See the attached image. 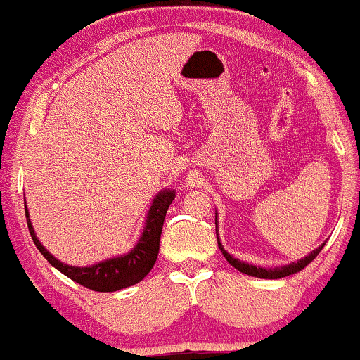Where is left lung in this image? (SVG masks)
Wrapping results in <instances>:
<instances>
[{
	"instance_id": "left-lung-1",
	"label": "left lung",
	"mask_w": 360,
	"mask_h": 360,
	"mask_svg": "<svg viewBox=\"0 0 360 360\" xmlns=\"http://www.w3.org/2000/svg\"><path fill=\"white\" fill-rule=\"evenodd\" d=\"M216 233H218V229H216ZM323 245H326V243H323ZM323 245H322V246H319L317 250L311 251V253L309 255V257H305V258L298 259L297 263H290V265H287V266H278V268H259V266L248 265V263H243V262H240V259L233 258L231 255L226 253V250L223 248L221 243H219V240H218V246H219V250H221L223 257L228 259L229 265H233V266L236 268V270H240L241 274H245V275L258 276V278H271V280H274V278H283V276H288V275L298 274V271H300V270H304V268H305L307 265H309V263L311 262V259L317 258V255L320 253V251H322Z\"/></svg>"
}]
</instances>
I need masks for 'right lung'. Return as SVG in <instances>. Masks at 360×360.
I'll return each mask as SVG.
<instances>
[{
  "instance_id": "add662e5",
  "label": "right lung",
  "mask_w": 360,
  "mask_h": 360,
  "mask_svg": "<svg viewBox=\"0 0 360 360\" xmlns=\"http://www.w3.org/2000/svg\"><path fill=\"white\" fill-rule=\"evenodd\" d=\"M174 196V191H161L155 196L153 206H150L149 216H147L144 233H142L136 248L131 250V253H127L125 257L112 258L107 259V262L85 268L68 266L58 262L55 257H51L49 251L45 250V246L38 241L37 235H34L27 207H25V214H27V223L30 235L33 238V243L37 245V248L40 250L43 257L49 259L50 265H53L56 270L62 271L68 278L84 285L85 288L94 290V292H117V290L132 287V285L139 283L153 270L159 253V241H161L164 218H166L167 207L171 206Z\"/></svg>"
}]
</instances>
